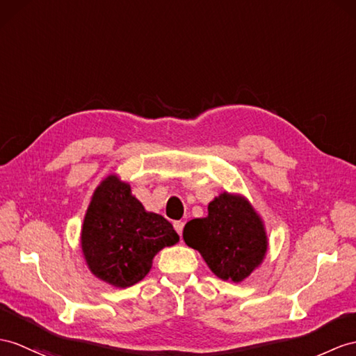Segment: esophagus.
Here are the masks:
<instances>
[{
    "label": "esophagus",
    "instance_id": "1",
    "mask_svg": "<svg viewBox=\"0 0 356 356\" xmlns=\"http://www.w3.org/2000/svg\"><path fill=\"white\" fill-rule=\"evenodd\" d=\"M173 228H175V231L181 236V234H183V229H184V222H181V220L173 222Z\"/></svg>",
    "mask_w": 356,
    "mask_h": 356
}]
</instances>
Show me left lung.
<instances>
[{
  "label": "left lung",
  "instance_id": "left-lung-1",
  "mask_svg": "<svg viewBox=\"0 0 356 356\" xmlns=\"http://www.w3.org/2000/svg\"><path fill=\"white\" fill-rule=\"evenodd\" d=\"M186 245L201 252L211 272L240 282L261 264L267 250L263 222L243 196L222 193L208 205L204 219L187 222Z\"/></svg>",
  "mask_w": 356,
  "mask_h": 356
}]
</instances>
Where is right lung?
Wrapping results in <instances>:
<instances>
[{"mask_svg": "<svg viewBox=\"0 0 356 356\" xmlns=\"http://www.w3.org/2000/svg\"><path fill=\"white\" fill-rule=\"evenodd\" d=\"M172 223L148 213L128 184L110 175L95 190L81 229V248L95 276L115 287H131L152 267L164 246L178 243Z\"/></svg>", "mask_w": 356, "mask_h": 356, "instance_id": "obj_1", "label": "right lung"}]
</instances>
